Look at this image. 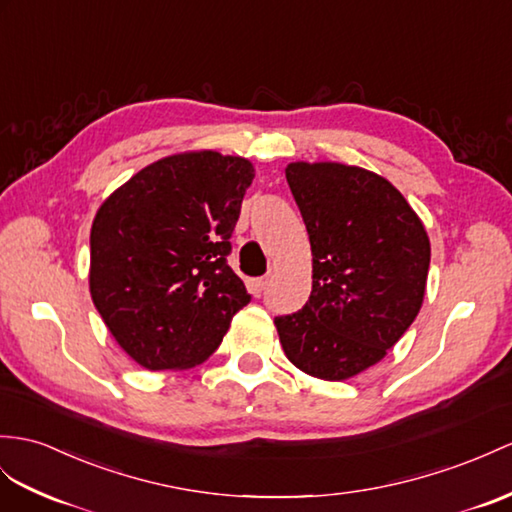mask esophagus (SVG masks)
Returning a JSON list of instances; mask_svg holds the SVG:
<instances>
[{
    "label": "esophagus",
    "mask_w": 512,
    "mask_h": 512,
    "mask_svg": "<svg viewBox=\"0 0 512 512\" xmlns=\"http://www.w3.org/2000/svg\"><path fill=\"white\" fill-rule=\"evenodd\" d=\"M267 284H269V278H254V280H249V291L258 297L267 289Z\"/></svg>",
    "instance_id": "34e87169"
}]
</instances>
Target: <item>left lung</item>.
Here are the masks:
<instances>
[{
  "label": "left lung",
  "instance_id": "left-lung-1",
  "mask_svg": "<svg viewBox=\"0 0 512 512\" xmlns=\"http://www.w3.org/2000/svg\"><path fill=\"white\" fill-rule=\"evenodd\" d=\"M286 182L313 249V291L276 317L286 358L308 376L347 380L380 363L415 321L430 239L404 195L341 162H291Z\"/></svg>",
  "mask_w": 512,
  "mask_h": 512
}]
</instances>
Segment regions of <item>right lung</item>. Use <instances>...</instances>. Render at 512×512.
Masks as SVG:
<instances>
[{
	"label": "right lung",
	"instance_id": "obj_1",
	"mask_svg": "<svg viewBox=\"0 0 512 512\" xmlns=\"http://www.w3.org/2000/svg\"><path fill=\"white\" fill-rule=\"evenodd\" d=\"M252 180V162L241 156L186 152L152 162L99 206L91 297L121 350L141 367L204 363L252 299L228 267Z\"/></svg>",
	"mask_w": 512,
	"mask_h": 512
}]
</instances>
